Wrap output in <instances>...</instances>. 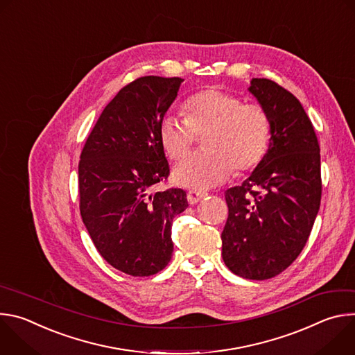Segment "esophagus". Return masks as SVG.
Returning a JSON list of instances; mask_svg holds the SVG:
<instances>
[{"mask_svg":"<svg viewBox=\"0 0 355 355\" xmlns=\"http://www.w3.org/2000/svg\"><path fill=\"white\" fill-rule=\"evenodd\" d=\"M207 195H208V192H205V191H193V189H191L187 193V199H188V202H189L191 205H193V204H196V202H199L200 199H204Z\"/></svg>","mask_w":355,"mask_h":355,"instance_id":"esophagus-1","label":"esophagus"}]
</instances>
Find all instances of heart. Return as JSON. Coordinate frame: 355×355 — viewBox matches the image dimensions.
<instances>
[{
	"label": "heart",
	"mask_w": 355,
	"mask_h": 355,
	"mask_svg": "<svg viewBox=\"0 0 355 355\" xmlns=\"http://www.w3.org/2000/svg\"><path fill=\"white\" fill-rule=\"evenodd\" d=\"M185 121L167 116L159 129L160 143L173 160L184 159L204 136L207 153L193 155L175 166V184L205 189L230 178L234 168L250 171L264 159L270 139L271 119L259 104L241 99L219 88H205L191 95L182 107Z\"/></svg>",
	"instance_id": "obj_1"
}]
</instances>
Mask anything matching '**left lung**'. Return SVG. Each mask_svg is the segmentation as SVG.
Listing matches in <instances>:
<instances>
[{"instance_id": "8db88e82", "label": "left lung", "mask_w": 355, "mask_h": 355, "mask_svg": "<svg viewBox=\"0 0 355 355\" xmlns=\"http://www.w3.org/2000/svg\"><path fill=\"white\" fill-rule=\"evenodd\" d=\"M248 91L268 112L271 139L261 163L225 192L229 208L222 232L226 267L247 279H268L300 254L320 208V147L296 96L267 78Z\"/></svg>"}]
</instances>
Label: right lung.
I'll use <instances>...</instances> for the list:
<instances>
[{"label": "right lung", "mask_w": 355, "mask_h": 355, "mask_svg": "<svg viewBox=\"0 0 355 355\" xmlns=\"http://www.w3.org/2000/svg\"><path fill=\"white\" fill-rule=\"evenodd\" d=\"M180 77H140L125 85L91 130L78 163L80 212L92 243L114 268L148 277L171 260L173 219L188 207L170 188L160 123L177 98Z\"/></svg>", "instance_id": "obj_1"}]
</instances>
